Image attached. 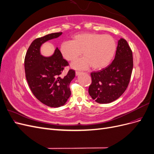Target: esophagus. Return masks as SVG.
<instances>
[{
    "instance_id": "obj_1",
    "label": "esophagus",
    "mask_w": 154,
    "mask_h": 154,
    "mask_svg": "<svg viewBox=\"0 0 154 154\" xmlns=\"http://www.w3.org/2000/svg\"><path fill=\"white\" fill-rule=\"evenodd\" d=\"M82 72L80 71H76V76H78L79 74H80Z\"/></svg>"
}]
</instances>
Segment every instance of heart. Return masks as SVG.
Listing matches in <instances>:
<instances>
[{"label":"heart","mask_w":154,"mask_h":154,"mask_svg":"<svg viewBox=\"0 0 154 154\" xmlns=\"http://www.w3.org/2000/svg\"><path fill=\"white\" fill-rule=\"evenodd\" d=\"M60 50L62 57L72 62L80 57H84L72 63L75 69H86L91 66L99 70L106 67L112 60L116 51V42L112 36L96 32H83L74 35L72 41L63 42Z\"/></svg>","instance_id":"1"}]
</instances>
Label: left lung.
Masks as SVG:
<instances>
[{
	"label": "left lung",
	"instance_id": "8db88e82",
	"mask_svg": "<svg viewBox=\"0 0 154 154\" xmlns=\"http://www.w3.org/2000/svg\"><path fill=\"white\" fill-rule=\"evenodd\" d=\"M133 69L132 51L123 38L118 41L114 60L109 66L92 72L88 94L97 103H111L122 96L128 85Z\"/></svg>",
	"mask_w": 154,
	"mask_h": 154
}]
</instances>
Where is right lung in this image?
<instances>
[{
	"instance_id": "1",
	"label": "right lung",
	"mask_w": 154,
	"mask_h": 154,
	"mask_svg": "<svg viewBox=\"0 0 154 154\" xmlns=\"http://www.w3.org/2000/svg\"><path fill=\"white\" fill-rule=\"evenodd\" d=\"M62 34V32H54L35 39L27 49L24 60L26 80L32 93L40 102L50 107L65 105L71 94L69 84L75 77L72 69L66 75H62L69 63L58 48L51 57L40 54L42 45Z\"/></svg>"
}]
</instances>
